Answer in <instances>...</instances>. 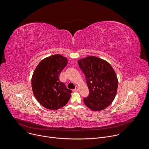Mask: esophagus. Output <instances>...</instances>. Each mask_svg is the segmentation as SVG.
Masks as SVG:
<instances>
[{
    "mask_svg": "<svg viewBox=\"0 0 149 149\" xmlns=\"http://www.w3.org/2000/svg\"><path fill=\"white\" fill-rule=\"evenodd\" d=\"M79 90V87H75V89L74 90H73V91H78Z\"/></svg>",
    "mask_w": 149,
    "mask_h": 149,
    "instance_id": "esophagus-1",
    "label": "esophagus"
}]
</instances>
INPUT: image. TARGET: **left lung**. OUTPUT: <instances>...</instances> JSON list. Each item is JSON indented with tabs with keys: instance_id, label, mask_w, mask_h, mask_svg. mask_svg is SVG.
<instances>
[{
	"instance_id": "left-lung-1",
	"label": "left lung",
	"mask_w": 149,
	"mask_h": 149,
	"mask_svg": "<svg viewBox=\"0 0 149 149\" xmlns=\"http://www.w3.org/2000/svg\"><path fill=\"white\" fill-rule=\"evenodd\" d=\"M86 76L90 93L84 102L90 110H102L109 106L116 95L118 79L110 63L102 59L89 56L78 61Z\"/></svg>"
}]
</instances>
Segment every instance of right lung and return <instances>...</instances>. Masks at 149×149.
<instances>
[{
	"label": "right lung",
	"instance_id": "obj_1",
	"mask_svg": "<svg viewBox=\"0 0 149 149\" xmlns=\"http://www.w3.org/2000/svg\"><path fill=\"white\" fill-rule=\"evenodd\" d=\"M67 58L55 54L42 59L32 77L33 95L40 105L51 110H58L65 105L72 91L59 80V74L67 65Z\"/></svg>",
	"mask_w": 149,
	"mask_h": 149
}]
</instances>
